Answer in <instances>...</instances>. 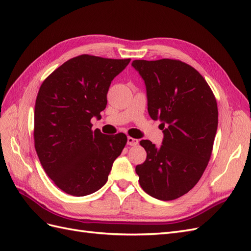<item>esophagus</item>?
Returning a JSON list of instances; mask_svg holds the SVG:
<instances>
[{
	"mask_svg": "<svg viewBox=\"0 0 251 251\" xmlns=\"http://www.w3.org/2000/svg\"><path fill=\"white\" fill-rule=\"evenodd\" d=\"M138 142H139L138 139H135L133 137H127V144H128V146H131V147L137 146Z\"/></svg>",
	"mask_w": 251,
	"mask_h": 251,
	"instance_id": "obj_1",
	"label": "esophagus"
}]
</instances>
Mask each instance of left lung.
I'll return each instance as SVG.
<instances>
[{
	"instance_id": "obj_1",
	"label": "left lung",
	"mask_w": 251,
	"mask_h": 251,
	"mask_svg": "<svg viewBox=\"0 0 251 251\" xmlns=\"http://www.w3.org/2000/svg\"><path fill=\"white\" fill-rule=\"evenodd\" d=\"M146 82L150 116L161 121L164 138L157 148L141 140L147 159L136 166L142 189L162 201L185 195L208 164L218 127L216 97L195 68L178 59H135Z\"/></svg>"
}]
</instances>
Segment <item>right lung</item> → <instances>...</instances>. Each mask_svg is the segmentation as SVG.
I'll use <instances>...</instances> for the list:
<instances>
[{"label":"right lung","instance_id":"1","mask_svg":"<svg viewBox=\"0 0 251 251\" xmlns=\"http://www.w3.org/2000/svg\"><path fill=\"white\" fill-rule=\"evenodd\" d=\"M131 58L81 54L67 60L45 79L34 109V148L54 184L82 197L101 188L127 138L92 130L91 119L107 105L111 81Z\"/></svg>","mask_w":251,"mask_h":251}]
</instances>
